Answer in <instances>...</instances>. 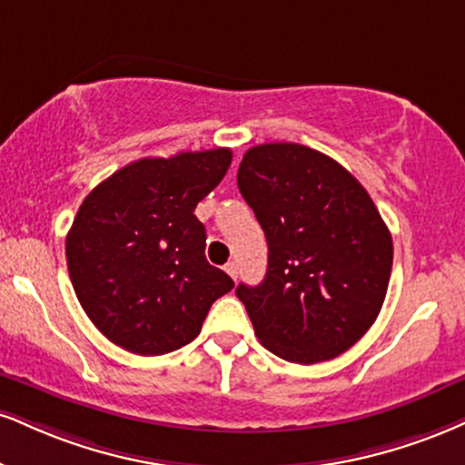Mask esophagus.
<instances>
[{
  "instance_id": "esophagus-1",
  "label": "esophagus",
  "mask_w": 465,
  "mask_h": 465,
  "mask_svg": "<svg viewBox=\"0 0 465 465\" xmlns=\"http://www.w3.org/2000/svg\"><path fill=\"white\" fill-rule=\"evenodd\" d=\"M225 271H227V275L232 277V279L238 277V264H236V262H227Z\"/></svg>"
}]
</instances>
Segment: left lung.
Here are the masks:
<instances>
[{
    "label": "left lung",
    "mask_w": 465,
    "mask_h": 465,
    "mask_svg": "<svg viewBox=\"0 0 465 465\" xmlns=\"http://www.w3.org/2000/svg\"><path fill=\"white\" fill-rule=\"evenodd\" d=\"M238 188L268 242L264 282L236 288L260 342L292 363L344 353L377 321L392 272V236L371 194L296 143L251 147Z\"/></svg>",
    "instance_id": "1"
}]
</instances>
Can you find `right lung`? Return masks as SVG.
Wrapping results in <instances>:
<instances>
[{
  "label": "right lung",
  "mask_w": 465,
  "mask_h": 465,
  "mask_svg": "<svg viewBox=\"0 0 465 465\" xmlns=\"http://www.w3.org/2000/svg\"><path fill=\"white\" fill-rule=\"evenodd\" d=\"M232 164V151L143 158L104 179L66 233L77 301L110 342L164 355L193 342L232 277L205 260L194 208Z\"/></svg>",
  "instance_id": "obj_1"
}]
</instances>
